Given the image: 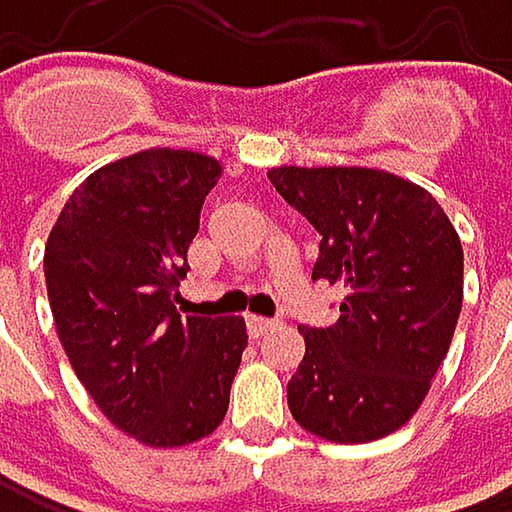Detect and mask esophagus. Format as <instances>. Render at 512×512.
I'll return each mask as SVG.
<instances>
[{"label":"esophagus","mask_w":512,"mask_h":512,"mask_svg":"<svg viewBox=\"0 0 512 512\" xmlns=\"http://www.w3.org/2000/svg\"><path fill=\"white\" fill-rule=\"evenodd\" d=\"M274 326H277V323H274V320H268V317H256V314H250V317H247V329H250V336H253V339L268 336V332H271Z\"/></svg>","instance_id":"1"}]
</instances>
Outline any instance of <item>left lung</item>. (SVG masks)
<instances>
[{"label":"left lung","mask_w":512,"mask_h":512,"mask_svg":"<svg viewBox=\"0 0 512 512\" xmlns=\"http://www.w3.org/2000/svg\"><path fill=\"white\" fill-rule=\"evenodd\" d=\"M271 186L317 232L311 277L339 287V320L299 326L287 385L293 418L329 443L403 427L449 354L464 299V250L427 189L372 167H274Z\"/></svg>","instance_id":"1"}]
</instances>
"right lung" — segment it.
Returning <instances> with one entry per match:
<instances>
[{"mask_svg":"<svg viewBox=\"0 0 512 512\" xmlns=\"http://www.w3.org/2000/svg\"><path fill=\"white\" fill-rule=\"evenodd\" d=\"M219 161L189 149L118 158L69 195L45 284L60 345L100 412L146 446H189L228 409L241 317H180V280Z\"/></svg>","mask_w":512,"mask_h":512,"instance_id":"add662e5","label":"right lung"}]
</instances>
